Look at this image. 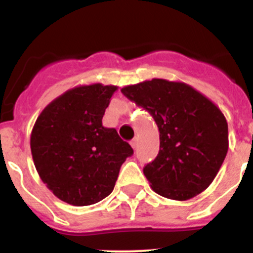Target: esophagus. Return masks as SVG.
I'll use <instances>...</instances> for the list:
<instances>
[{
    "label": "esophagus",
    "mask_w": 253,
    "mask_h": 253,
    "mask_svg": "<svg viewBox=\"0 0 253 253\" xmlns=\"http://www.w3.org/2000/svg\"><path fill=\"white\" fill-rule=\"evenodd\" d=\"M131 145H132V148H133V149L136 150L137 148H138V138H133V139H132Z\"/></svg>",
    "instance_id": "obj_1"
}]
</instances>
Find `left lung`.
<instances>
[{"label": "left lung", "instance_id": "left-lung-1", "mask_svg": "<svg viewBox=\"0 0 253 253\" xmlns=\"http://www.w3.org/2000/svg\"><path fill=\"white\" fill-rule=\"evenodd\" d=\"M121 91L159 128V153L143 169L153 191L176 201L203 192L228 153V122L220 109L181 82L154 78Z\"/></svg>", "mask_w": 253, "mask_h": 253}]
</instances>
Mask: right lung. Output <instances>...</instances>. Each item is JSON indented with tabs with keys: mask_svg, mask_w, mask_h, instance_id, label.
I'll list each match as a JSON object with an SVG mask.
<instances>
[{
	"mask_svg": "<svg viewBox=\"0 0 253 253\" xmlns=\"http://www.w3.org/2000/svg\"><path fill=\"white\" fill-rule=\"evenodd\" d=\"M115 85L100 83L70 89L38 117L30 137L42 182L63 202L90 206L112 192L120 168L133 154L115 128L103 126Z\"/></svg>",
	"mask_w": 253,
	"mask_h": 253,
	"instance_id": "add662e5",
	"label": "right lung"
}]
</instances>
